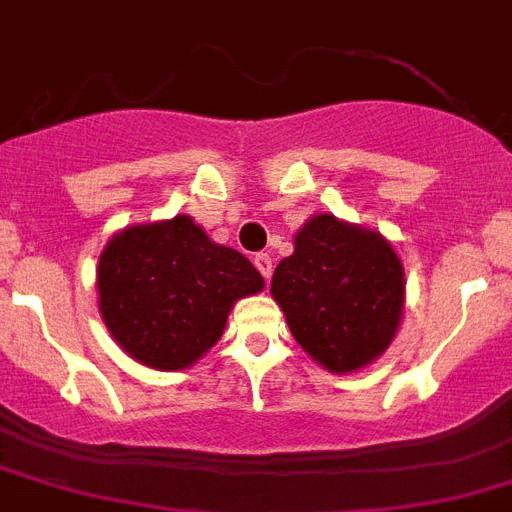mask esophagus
Segmentation results:
<instances>
[{
    "instance_id": "obj_1",
    "label": "esophagus",
    "mask_w": 512,
    "mask_h": 512,
    "mask_svg": "<svg viewBox=\"0 0 512 512\" xmlns=\"http://www.w3.org/2000/svg\"><path fill=\"white\" fill-rule=\"evenodd\" d=\"M253 264H256V269L261 272V277L269 282V277H272V256H269V253H256V256H253Z\"/></svg>"
}]
</instances>
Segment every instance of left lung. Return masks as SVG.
<instances>
[{
	"instance_id": "8db88e82",
	"label": "left lung",
	"mask_w": 512,
	"mask_h": 512,
	"mask_svg": "<svg viewBox=\"0 0 512 512\" xmlns=\"http://www.w3.org/2000/svg\"><path fill=\"white\" fill-rule=\"evenodd\" d=\"M272 295L300 347L331 373H355L386 352L401 308L404 269L378 233L318 214L279 261Z\"/></svg>"
}]
</instances>
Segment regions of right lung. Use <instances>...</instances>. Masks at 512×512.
<instances>
[{"label": "right lung", "instance_id": "obj_1", "mask_svg": "<svg viewBox=\"0 0 512 512\" xmlns=\"http://www.w3.org/2000/svg\"><path fill=\"white\" fill-rule=\"evenodd\" d=\"M264 287L256 266L191 217L126 227L98 266L100 316L134 360L183 370L222 336L238 298Z\"/></svg>", "mask_w": 512, "mask_h": 512}]
</instances>
